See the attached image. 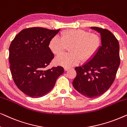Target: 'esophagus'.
Instances as JSON below:
<instances>
[{"label":"esophagus","instance_id":"obj_1","mask_svg":"<svg viewBox=\"0 0 127 127\" xmlns=\"http://www.w3.org/2000/svg\"><path fill=\"white\" fill-rule=\"evenodd\" d=\"M64 70H65V71H67L69 70V68H67V67H65V68H64Z\"/></svg>","mask_w":127,"mask_h":127}]
</instances>
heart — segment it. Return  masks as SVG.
<instances>
[{"mask_svg":"<svg viewBox=\"0 0 127 127\" xmlns=\"http://www.w3.org/2000/svg\"><path fill=\"white\" fill-rule=\"evenodd\" d=\"M102 45V38L96 33L83 29H69L61 33V38L55 36L49 43V48L54 54L63 53L67 47L69 54L57 57L56 65L65 67L74 66L81 61L87 63L93 60Z\"/></svg>","mask_w":127,"mask_h":127,"instance_id":"heart-1","label":"heart"}]
</instances>
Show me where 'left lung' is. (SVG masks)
Segmentation results:
<instances>
[{
	"label": "left lung",
	"instance_id": "1",
	"mask_svg": "<svg viewBox=\"0 0 127 127\" xmlns=\"http://www.w3.org/2000/svg\"><path fill=\"white\" fill-rule=\"evenodd\" d=\"M91 29L100 33L102 46L88 63L75 67L74 88L87 98H94L107 91L115 79L120 64L119 43L110 31L98 27Z\"/></svg>",
	"mask_w": 127,
	"mask_h": 127
}]
</instances>
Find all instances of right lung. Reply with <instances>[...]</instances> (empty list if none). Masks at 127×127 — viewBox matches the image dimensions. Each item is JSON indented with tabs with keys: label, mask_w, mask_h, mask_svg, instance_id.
<instances>
[{
	"label": "right lung",
	"mask_w": 127,
	"mask_h": 127,
	"mask_svg": "<svg viewBox=\"0 0 127 127\" xmlns=\"http://www.w3.org/2000/svg\"><path fill=\"white\" fill-rule=\"evenodd\" d=\"M60 30L27 28L18 33L10 44L12 77L17 87L25 95L40 98L47 94L64 72L60 66L46 69L54 57L48 47L50 41Z\"/></svg>",
	"instance_id": "1"
}]
</instances>
